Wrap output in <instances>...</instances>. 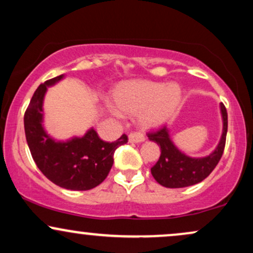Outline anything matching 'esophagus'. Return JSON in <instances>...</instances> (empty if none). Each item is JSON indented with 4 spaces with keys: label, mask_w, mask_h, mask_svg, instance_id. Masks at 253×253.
<instances>
[{
    "label": "esophagus",
    "mask_w": 253,
    "mask_h": 253,
    "mask_svg": "<svg viewBox=\"0 0 253 253\" xmlns=\"http://www.w3.org/2000/svg\"><path fill=\"white\" fill-rule=\"evenodd\" d=\"M128 141L129 143H143L145 141V136L139 132H132L128 135Z\"/></svg>",
    "instance_id": "1"
}]
</instances>
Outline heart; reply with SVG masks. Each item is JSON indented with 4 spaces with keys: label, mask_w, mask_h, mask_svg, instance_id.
Returning <instances> with one entry per match:
<instances>
[{
    "label": "heart",
    "mask_w": 253,
    "mask_h": 253,
    "mask_svg": "<svg viewBox=\"0 0 253 253\" xmlns=\"http://www.w3.org/2000/svg\"><path fill=\"white\" fill-rule=\"evenodd\" d=\"M114 103L120 113L139 115L144 128H155L169 119L181 101V89L176 83H159L135 80L119 84Z\"/></svg>",
    "instance_id": "1"
}]
</instances>
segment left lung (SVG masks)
I'll return each instance as SVG.
<instances>
[{
	"label": "left lung",
	"mask_w": 253,
	"mask_h": 253,
	"mask_svg": "<svg viewBox=\"0 0 253 253\" xmlns=\"http://www.w3.org/2000/svg\"><path fill=\"white\" fill-rule=\"evenodd\" d=\"M222 117V134L215 150L211 155L193 158L181 152L170 138L167 127L147 133L150 140L161 146V157L151 168V173L165 188H184L202 182L214 170L221 158L227 134V110L220 103Z\"/></svg>",
	"instance_id": "8db88e82"
}]
</instances>
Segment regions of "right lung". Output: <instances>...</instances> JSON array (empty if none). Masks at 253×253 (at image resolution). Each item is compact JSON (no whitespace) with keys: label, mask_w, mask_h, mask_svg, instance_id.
<instances>
[{"label":"right lung","mask_w":253,"mask_h":253,"mask_svg":"<svg viewBox=\"0 0 253 253\" xmlns=\"http://www.w3.org/2000/svg\"><path fill=\"white\" fill-rule=\"evenodd\" d=\"M64 75L40 84L25 113L26 140L39 170L59 187L70 190H89L101 184L113 167L115 150L126 144L123 134L117 141L101 140L96 130L90 128L83 136L66 141L54 140L42 126V103L47 86L54 85Z\"/></svg>","instance_id":"obj_1"}]
</instances>
